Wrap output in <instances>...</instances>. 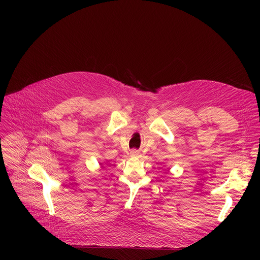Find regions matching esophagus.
Returning a JSON list of instances; mask_svg holds the SVG:
<instances>
[{"mask_svg": "<svg viewBox=\"0 0 260 260\" xmlns=\"http://www.w3.org/2000/svg\"><path fill=\"white\" fill-rule=\"evenodd\" d=\"M131 155L132 156H139L140 155V151H138V149H132Z\"/></svg>", "mask_w": 260, "mask_h": 260, "instance_id": "esophagus-1", "label": "esophagus"}]
</instances>
